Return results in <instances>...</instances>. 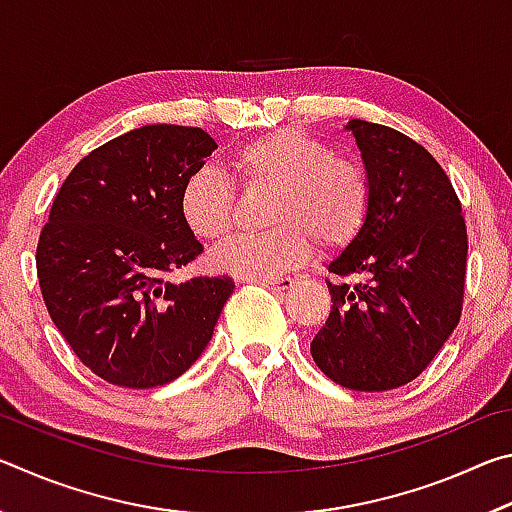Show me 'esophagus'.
<instances>
[{"mask_svg": "<svg viewBox=\"0 0 512 512\" xmlns=\"http://www.w3.org/2000/svg\"><path fill=\"white\" fill-rule=\"evenodd\" d=\"M257 284H259V287L271 289V291H287V289H291L296 282H293L291 277H280V280H259Z\"/></svg>", "mask_w": 512, "mask_h": 512, "instance_id": "34e87169", "label": "esophagus"}]
</instances>
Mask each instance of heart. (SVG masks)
Listing matches in <instances>:
<instances>
[{"label":"heart","mask_w":512,"mask_h":512,"mask_svg":"<svg viewBox=\"0 0 512 512\" xmlns=\"http://www.w3.org/2000/svg\"><path fill=\"white\" fill-rule=\"evenodd\" d=\"M230 167L246 187L273 189L266 214L273 230L230 239L212 257L223 273L273 280L307 262L311 241L339 250L366 225L372 203L366 169L336 158L327 142L298 128H280L244 144ZM178 205L187 230L201 241H221L235 225V192L216 171H194L180 189Z\"/></svg>","instance_id":"1"}]
</instances>
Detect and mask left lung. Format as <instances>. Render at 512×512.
<instances>
[{
  "label": "left lung",
  "instance_id": "obj_1",
  "mask_svg": "<svg viewBox=\"0 0 512 512\" xmlns=\"http://www.w3.org/2000/svg\"><path fill=\"white\" fill-rule=\"evenodd\" d=\"M372 203L357 239L327 271L332 311L311 341L325 375L350 391H391L429 366L461 318L467 230L433 155L393 128L350 119Z\"/></svg>",
  "mask_w": 512,
  "mask_h": 512
}]
</instances>
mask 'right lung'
Segmentation results:
<instances>
[{
    "instance_id": "1",
    "label": "right lung",
    "mask_w": 512,
    "mask_h": 512,
    "mask_svg": "<svg viewBox=\"0 0 512 512\" xmlns=\"http://www.w3.org/2000/svg\"><path fill=\"white\" fill-rule=\"evenodd\" d=\"M216 142L203 128H135L76 164L40 232L36 266L51 320L94 375L124 388L178 379L201 357L235 282H171L203 253L180 189Z\"/></svg>"
}]
</instances>
